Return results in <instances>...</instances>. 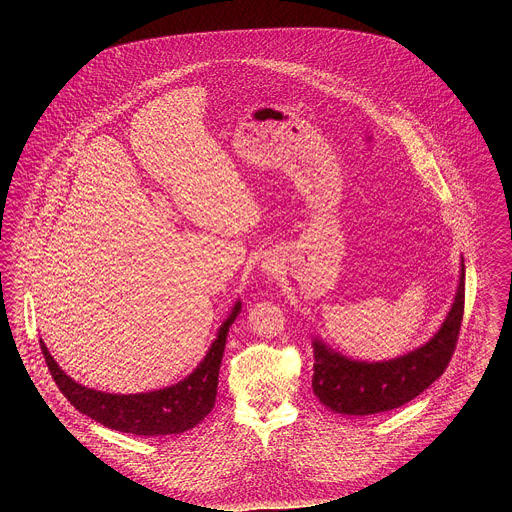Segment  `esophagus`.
Listing matches in <instances>:
<instances>
[{
    "instance_id": "esophagus-1",
    "label": "esophagus",
    "mask_w": 512,
    "mask_h": 512,
    "mask_svg": "<svg viewBox=\"0 0 512 512\" xmlns=\"http://www.w3.org/2000/svg\"><path fill=\"white\" fill-rule=\"evenodd\" d=\"M263 270L267 272L268 276H274V274L278 272V265H276V261H272V259H267V261L263 263Z\"/></svg>"
}]
</instances>
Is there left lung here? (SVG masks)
Instances as JSON below:
<instances>
[{
    "mask_svg": "<svg viewBox=\"0 0 512 512\" xmlns=\"http://www.w3.org/2000/svg\"><path fill=\"white\" fill-rule=\"evenodd\" d=\"M459 286L438 332L413 351L388 361H359L313 338V391L334 413H386L409 403L432 386L449 365L459 338L464 311V257Z\"/></svg>",
    "mask_w": 512,
    "mask_h": 512,
    "instance_id": "left-lung-1",
    "label": "left lung"
}]
</instances>
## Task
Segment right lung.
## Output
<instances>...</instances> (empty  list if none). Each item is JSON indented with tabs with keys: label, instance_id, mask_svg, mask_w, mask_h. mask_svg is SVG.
I'll list each match as a JSON object with an SVG mask.
<instances>
[{
	"label": "right lung",
	"instance_id": "obj_1",
	"mask_svg": "<svg viewBox=\"0 0 512 512\" xmlns=\"http://www.w3.org/2000/svg\"><path fill=\"white\" fill-rule=\"evenodd\" d=\"M240 313L242 301L238 299L228 317L222 320L217 338L205 357L184 380L144 393H107L82 386L57 365L42 340L40 347L55 384L80 413L94 418L105 428L124 434L147 438L171 436L192 430L215 407L224 345L228 330Z\"/></svg>",
	"mask_w": 512,
	"mask_h": 512
}]
</instances>
